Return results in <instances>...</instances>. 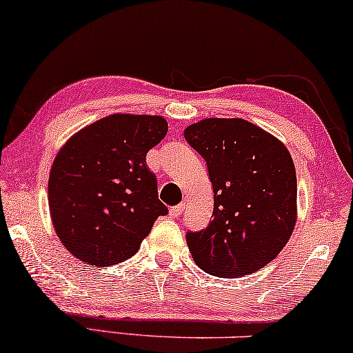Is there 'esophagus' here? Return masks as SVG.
I'll return each instance as SVG.
<instances>
[{
	"mask_svg": "<svg viewBox=\"0 0 353 353\" xmlns=\"http://www.w3.org/2000/svg\"><path fill=\"white\" fill-rule=\"evenodd\" d=\"M182 212H184V205H176V207H172L171 210H169V215H171L172 218H179L182 215Z\"/></svg>",
	"mask_w": 353,
	"mask_h": 353,
	"instance_id": "34e87169",
	"label": "esophagus"
}]
</instances>
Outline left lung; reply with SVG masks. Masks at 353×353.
Instances as JSON below:
<instances>
[{
	"mask_svg": "<svg viewBox=\"0 0 353 353\" xmlns=\"http://www.w3.org/2000/svg\"><path fill=\"white\" fill-rule=\"evenodd\" d=\"M207 161L213 220L185 234L200 269L252 274L279 256L296 223V171L282 141L244 119H203L184 130Z\"/></svg>",
	"mask_w": 353,
	"mask_h": 353,
	"instance_id": "1",
	"label": "left lung"
}]
</instances>
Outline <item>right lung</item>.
Returning <instances> with one entry per match:
<instances>
[{
  "instance_id": "1",
  "label": "right lung",
  "mask_w": 353,
  "mask_h": 353,
  "mask_svg": "<svg viewBox=\"0 0 353 353\" xmlns=\"http://www.w3.org/2000/svg\"><path fill=\"white\" fill-rule=\"evenodd\" d=\"M168 133L161 115L112 114L74 133L48 176L53 228L70 254L109 267L140 249L168 207L146 153Z\"/></svg>"
}]
</instances>
